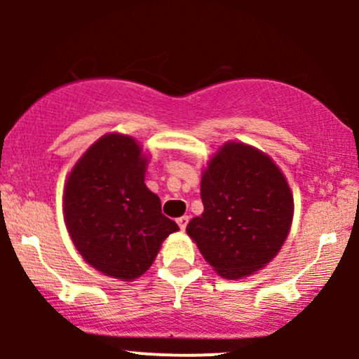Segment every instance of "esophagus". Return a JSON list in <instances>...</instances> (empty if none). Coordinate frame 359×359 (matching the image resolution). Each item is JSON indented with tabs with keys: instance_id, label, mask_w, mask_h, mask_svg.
Listing matches in <instances>:
<instances>
[{
	"instance_id": "obj_1",
	"label": "esophagus",
	"mask_w": 359,
	"mask_h": 359,
	"mask_svg": "<svg viewBox=\"0 0 359 359\" xmlns=\"http://www.w3.org/2000/svg\"><path fill=\"white\" fill-rule=\"evenodd\" d=\"M177 224H179V228L184 229L187 228V224H189V216H182V217H179V219H177Z\"/></svg>"
}]
</instances>
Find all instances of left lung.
Masks as SVG:
<instances>
[{"label": "left lung", "mask_w": 359, "mask_h": 359, "mask_svg": "<svg viewBox=\"0 0 359 359\" xmlns=\"http://www.w3.org/2000/svg\"><path fill=\"white\" fill-rule=\"evenodd\" d=\"M204 212L189 236L222 278L248 277L277 257L294 217V196L269 155L228 142L211 156L201 179Z\"/></svg>", "instance_id": "obj_1"}]
</instances>
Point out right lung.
<instances>
[{
	"label": "right lung",
	"instance_id": "1",
	"mask_svg": "<svg viewBox=\"0 0 359 359\" xmlns=\"http://www.w3.org/2000/svg\"><path fill=\"white\" fill-rule=\"evenodd\" d=\"M148 158L135 138L109 133L77 160L64 187V219L93 269L123 282L142 277L179 226L145 185Z\"/></svg>",
	"mask_w": 359,
	"mask_h": 359
}]
</instances>
